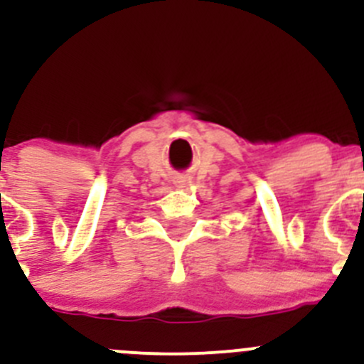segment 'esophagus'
<instances>
[{
  "mask_svg": "<svg viewBox=\"0 0 364 364\" xmlns=\"http://www.w3.org/2000/svg\"><path fill=\"white\" fill-rule=\"evenodd\" d=\"M177 183H178V186H183V183H186V181H177Z\"/></svg>",
  "mask_w": 364,
  "mask_h": 364,
  "instance_id": "1",
  "label": "esophagus"
}]
</instances>
